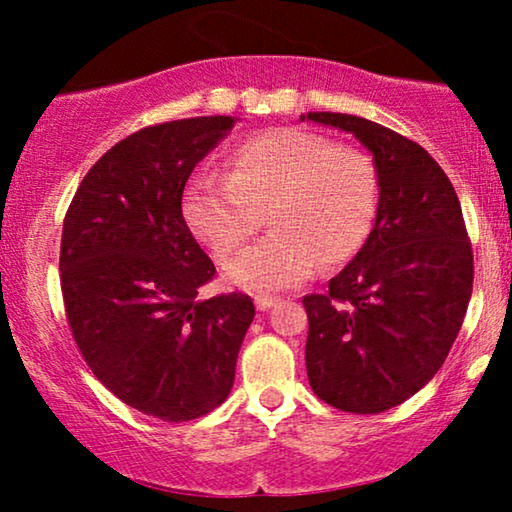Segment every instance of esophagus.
Instances as JSON below:
<instances>
[{"label":"esophagus","mask_w":512,"mask_h":512,"mask_svg":"<svg viewBox=\"0 0 512 512\" xmlns=\"http://www.w3.org/2000/svg\"><path fill=\"white\" fill-rule=\"evenodd\" d=\"M254 303H256V310L258 312H268L270 307L277 303V298H272V296H256Z\"/></svg>","instance_id":"34e87169"}]
</instances>
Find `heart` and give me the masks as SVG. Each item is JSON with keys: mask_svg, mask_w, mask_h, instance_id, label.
I'll use <instances>...</instances> for the list:
<instances>
[{"mask_svg": "<svg viewBox=\"0 0 512 512\" xmlns=\"http://www.w3.org/2000/svg\"><path fill=\"white\" fill-rule=\"evenodd\" d=\"M265 209L275 230L230 261L226 277L247 291L291 289L366 242L377 212L373 160L317 132L279 128L244 139L230 174L200 172L186 188L188 226L216 261L256 233Z\"/></svg>", "mask_w": 512, "mask_h": 512, "instance_id": "1", "label": "heart"}]
</instances>
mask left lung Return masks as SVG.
<instances>
[{"mask_svg": "<svg viewBox=\"0 0 512 512\" xmlns=\"http://www.w3.org/2000/svg\"><path fill=\"white\" fill-rule=\"evenodd\" d=\"M300 121L349 132L373 156L375 226L326 293L303 298L310 387L333 408L373 415L415 396L443 366L473 291V251L457 193L408 137L361 116Z\"/></svg>", "mask_w": 512, "mask_h": 512, "instance_id": "8db88e82", "label": "left lung"}]
</instances>
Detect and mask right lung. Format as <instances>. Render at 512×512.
I'll use <instances>...</instances> for the list:
<instances>
[{
	"mask_svg": "<svg viewBox=\"0 0 512 512\" xmlns=\"http://www.w3.org/2000/svg\"><path fill=\"white\" fill-rule=\"evenodd\" d=\"M235 121L181 118L121 139L62 223V298L83 359L111 394L163 422L226 401L256 314L244 293L198 298L216 268L181 214L193 167Z\"/></svg>",
	"mask_w": 512,
	"mask_h": 512,
	"instance_id": "add662e5",
	"label": "right lung"
}]
</instances>
